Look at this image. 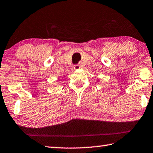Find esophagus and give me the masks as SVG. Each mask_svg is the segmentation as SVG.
Masks as SVG:
<instances>
[{
	"mask_svg": "<svg viewBox=\"0 0 153 153\" xmlns=\"http://www.w3.org/2000/svg\"><path fill=\"white\" fill-rule=\"evenodd\" d=\"M74 68L75 70H78V69L80 68V65H75Z\"/></svg>",
	"mask_w": 153,
	"mask_h": 153,
	"instance_id": "34e87169",
	"label": "esophagus"
}]
</instances>
